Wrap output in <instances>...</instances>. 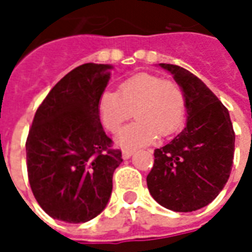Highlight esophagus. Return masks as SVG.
Returning a JSON list of instances; mask_svg holds the SVG:
<instances>
[{
    "label": "esophagus",
    "instance_id": "34e87169",
    "mask_svg": "<svg viewBox=\"0 0 252 252\" xmlns=\"http://www.w3.org/2000/svg\"><path fill=\"white\" fill-rule=\"evenodd\" d=\"M135 153V150H124L123 151V159H129Z\"/></svg>",
    "mask_w": 252,
    "mask_h": 252
}]
</instances>
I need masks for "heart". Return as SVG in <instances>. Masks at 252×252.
Instances as JSON below:
<instances>
[{
  "label": "heart",
  "mask_w": 252,
  "mask_h": 252,
  "mask_svg": "<svg viewBox=\"0 0 252 252\" xmlns=\"http://www.w3.org/2000/svg\"><path fill=\"white\" fill-rule=\"evenodd\" d=\"M133 110L137 120L116 137L123 148L147 146L155 142L159 133L170 136L180 131L186 116L185 93L178 83L140 72L126 78L120 92L105 90L99 97V120L110 133L120 131Z\"/></svg>",
  "instance_id": "1"
}]
</instances>
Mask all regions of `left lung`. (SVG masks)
<instances>
[{"mask_svg":"<svg viewBox=\"0 0 252 252\" xmlns=\"http://www.w3.org/2000/svg\"><path fill=\"white\" fill-rule=\"evenodd\" d=\"M173 74L186 98V126L154 151L147 186L154 200L174 212H193L216 198L233 163L235 132L228 109L184 67L159 63Z\"/></svg>","mask_w":252,"mask_h":252,"instance_id":"obj_1","label":"left lung"}]
</instances>
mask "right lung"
<instances>
[{
    "label": "right lung",
    "instance_id": "add662e5",
    "mask_svg": "<svg viewBox=\"0 0 252 252\" xmlns=\"http://www.w3.org/2000/svg\"><path fill=\"white\" fill-rule=\"evenodd\" d=\"M112 68L78 66L36 110L25 144L27 169L36 201L52 219L86 222L108 205L113 173L123 162L98 115Z\"/></svg>",
    "mask_w": 252,
    "mask_h": 252
}]
</instances>
